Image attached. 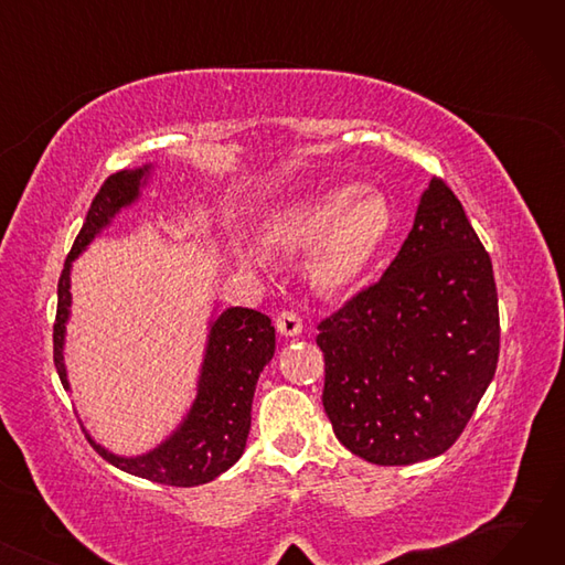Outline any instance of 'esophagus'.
Wrapping results in <instances>:
<instances>
[{"mask_svg":"<svg viewBox=\"0 0 565 565\" xmlns=\"http://www.w3.org/2000/svg\"><path fill=\"white\" fill-rule=\"evenodd\" d=\"M277 330L286 337H298L302 332V316L295 309H284L277 316Z\"/></svg>","mask_w":565,"mask_h":565,"instance_id":"esophagus-1","label":"esophagus"}]
</instances>
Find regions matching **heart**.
Segmentation results:
<instances>
[{"instance_id": "heart-1", "label": "heart", "mask_w": 565, "mask_h": 565, "mask_svg": "<svg viewBox=\"0 0 565 565\" xmlns=\"http://www.w3.org/2000/svg\"><path fill=\"white\" fill-rule=\"evenodd\" d=\"M392 228L394 211L387 196L358 185H337L292 203L267 235L281 249L316 245L309 256L316 284L343 290L369 270Z\"/></svg>"}]
</instances>
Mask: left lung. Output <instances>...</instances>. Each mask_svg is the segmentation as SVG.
<instances>
[{"mask_svg":"<svg viewBox=\"0 0 565 565\" xmlns=\"http://www.w3.org/2000/svg\"><path fill=\"white\" fill-rule=\"evenodd\" d=\"M322 407L348 451L412 465L451 449L499 360L492 260L433 178L398 256L318 322Z\"/></svg>","mask_w":565,"mask_h":565,"instance_id":"8db88e82","label":"left lung"}]
</instances>
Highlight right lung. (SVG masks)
<instances>
[{
	"instance_id": "1",
	"label": "right lung",
	"mask_w": 565,
	"mask_h": 565,
	"mask_svg": "<svg viewBox=\"0 0 565 565\" xmlns=\"http://www.w3.org/2000/svg\"><path fill=\"white\" fill-rule=\"evenodd\" d=\"M148 167L135 171H116L100 185L86 213V222L77 233L73 249L64 263L56 286L54 318V366L68 390L64 369V330L71 307V263L94 241V235L139 194ZM275 354L273 320L260 311L233 307L226 309L211 330L203 371L199 380V396L183 426L151 454L139 458H118L105 451L92 437V447L114 467L135 477L162 486L192 488L217 479L237 458L243 456L249 426L252 398L263 366Z\"/></svg>"
}]
</instances>
